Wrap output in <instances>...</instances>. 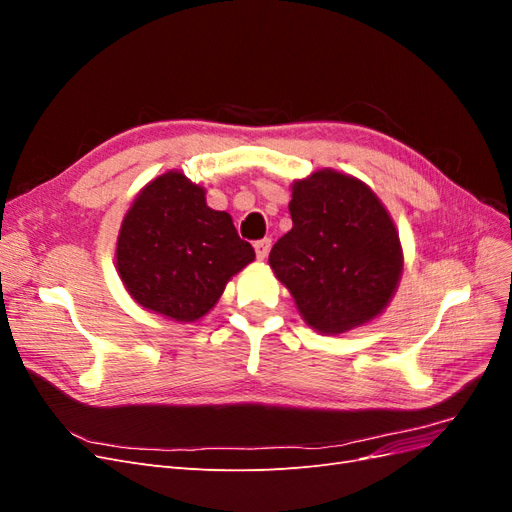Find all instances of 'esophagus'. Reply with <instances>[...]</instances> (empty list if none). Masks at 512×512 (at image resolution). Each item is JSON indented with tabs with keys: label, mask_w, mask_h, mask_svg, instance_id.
<instances>
[{
	"label": "esophagus",
	"mask_w": 512,
	"mask_h": 512,
	"mask_svg": "<svg viewBox=\"0 0 512 512\" xmlns=\"http://www.w3.org/2000/svg\"><path fill=\"white\" fill-rule=\"evenodd\" d=\"M254 250H256V256L258 260H265L269 256V250H271V239H260L254 243Z\"/></svg>",
	"instance_id": "esophagus-1"
}]
</instances>
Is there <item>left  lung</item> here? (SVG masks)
I'll return each instance as SVG.
<instances>
[{
	"mask_svg": "<svg viewBox=\"0 0 512 512\" xmlns=\"http://www.w3.org/2000/svg\"><path fill=\"white\" fill-rule=\"evenodd\" d=\"M292 228L269 265L303 320L346 333L374 320L393 299L404 254L389 211L367 185L324 168L292 183Z\"/></svg>",
	"mask_w": 512,
	"mask_h": 512,
	"instance_id": "1",
	"label": "left lung"
}]
</instances>
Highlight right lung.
<instances>
[{"mask_svg":"<svg viewBox=\"0 0 512 512\" xmlns=\"http://www.w3.org/2000/svg\"><path fill=\"white\" fill-rule=\"evenodd\" d=\"M254 258L230 215L207 207L205 190L179 170L145 185L117 239V271L130 297L177 322L203 318Z\"/></svg>","mask_w":512,"mask_h":512,"instance_id":"right-lung-1","label":"right lung"}]
</instances>
